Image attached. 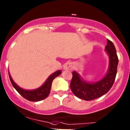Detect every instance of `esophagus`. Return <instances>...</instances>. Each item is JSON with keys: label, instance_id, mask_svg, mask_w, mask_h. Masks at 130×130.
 I'll return each mask as SVG.
<instances>
[{"label": "esophagus", "instance_id": "34e87169", "mask_svg": "<svg viewBox=\"0 0 130 130\" xmlns=\"http://www.w3.org/2000/svg\"><path fill=\"white\" fill-rule=\"evenodd\" d=\"M73 68V63L72 62H67L64 65L63 69L65 70H72Z\"/></svg>", "mask_w": 130, "mask_h": 130}]
</instances>
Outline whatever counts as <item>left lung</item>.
<instances>
[{"label":"left lung","mask_w":130,"mask_h":130,"mask_svg":"<svg viewBox=\"0 0 130 130\" xmlns=\"http://www.w3.org/2000/svg\"><path fill=\"white\" fill-rule=\"evenodd\" d=\"M105 49L109 55V68L107 75L101 81L89 83L82 80L78 73L73 72L70 88L78 98L85 101L95 99L109 92L113 86L117 72L118 58L115 45L109 39Z\"/></svg>","instance_id":"8db88e82"}]
</instances>
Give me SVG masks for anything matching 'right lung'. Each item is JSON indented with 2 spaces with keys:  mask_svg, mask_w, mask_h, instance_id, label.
I'll return each mask as SVG.
<instances>
[{
  "mask_svg": "<svg viewBox=\"0 0 130 130\" xmlns=\"http://www.w3.org/2000/svg\"><path fill=\"white\" fill-rule=\"evenodd\" d=\"M62 73L61 70H58L56 72L54 73L53 74L47 78L44 84L42 86L38 89H35V90H25V89H22V88H20L19 86H17V85L13 81L12 78H11L10 75L8 73V75H9L11 83L13 86L14 87L15 89L17 91V92L20 94L21 96L23 97L26 99L28 100L29 101H32V102H35V101H42L49 95L50 91H51V86H52V81L54 80V78H56L58 75H60Z\"/></svg>",
  "mask_w": 130,
  "mask_h": 130,
  "instance_id": "right-lung-1",
  "label": "right lung"
}]
</instances>
